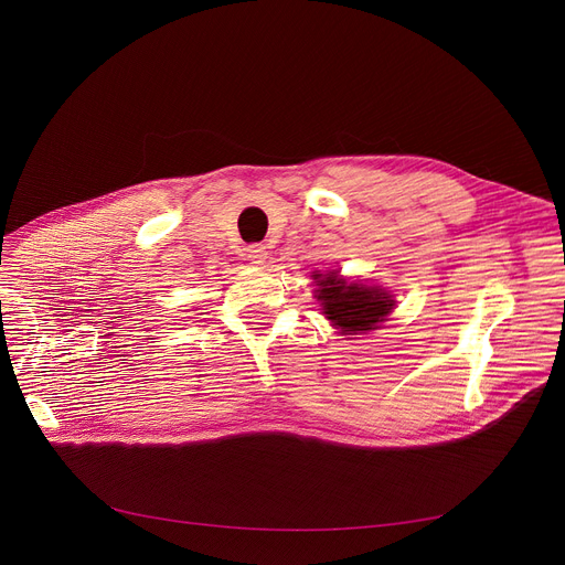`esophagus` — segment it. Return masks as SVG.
Instances as JSON below:
<instances>
[{
  "label": "esophagus",
  "instance_id": "34e87169",
  "mask_svg": "<svg viewBox=\"0 0 565 565\" xmlns=\"http://www.w3.org/2000/svg\"><path fill=\"white\" fill-rule=\"evenodd\" d=\"M266 259H268L266 245H249V247H247V262H252V264H256V266H262Z\"/></svg>",
  "mask_w": 565,
  "mask_h": 565
}]
</instances>
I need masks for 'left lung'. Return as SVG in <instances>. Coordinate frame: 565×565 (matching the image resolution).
<instances>
[{"mask_svg":"<svg viewBox=\"0 0 565 565\" xmlns=\"http://www.w3.org/2000/svg\"><path fill=\"white\" fill-rule=\"evenodd\" d=\"M313 279L324 318L331 320L342 335H358L379 329L394 309L392 295L381 286L347 281L338 270L329 275H313Z\"/></svg>","mask_w":565,"mask_h":565,"instance_id":"left-lung-1","label":"left lung"}]
</instances>
